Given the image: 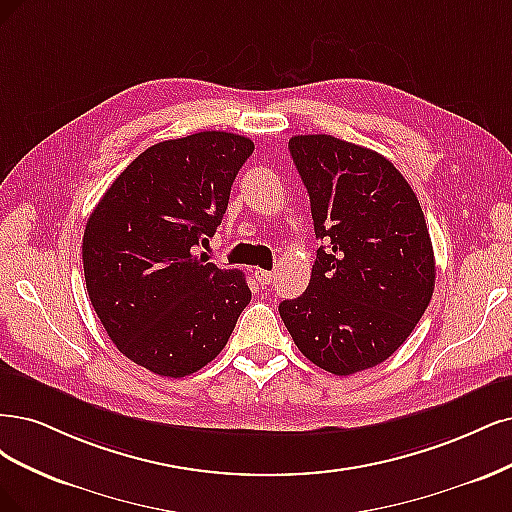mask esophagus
<instances>
[{"label":"esophagus","instance_id":"esophagus-1","mask_svg":"<svg viewBox=\"0 0 512 512\" xmlns=\"http://www.w3.org/2000/svg\"><path fill=\"white\" fill-rule=\"evenodd\" d=\"M255 278L259 280V285H272L274 283V278H276V270H261V268H257L255 270Z\"/></svg>","mask_w":512,"mask_h":512}]
</instances>
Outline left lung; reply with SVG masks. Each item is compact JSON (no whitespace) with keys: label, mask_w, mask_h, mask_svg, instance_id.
Returning a JSON list of instances; mask_svg holds the SVG:
<instances>
[{"label":"left lung","mask_w":512,"mask_h":512,"mask_svg":"<svg viewBox=\"0 0 512 512\" xmlns=\"http://www.w3.org/2000/svg\"><path fill=\"white\" fill-rule=\"evenodd\" d=\"M319 246L306 291L278 306L312 364L349 376L383 364L423 317L436 283L430 229L415 191L370 148L293 136Z\"/></svg>","instance_id":"1"}]
</instances>
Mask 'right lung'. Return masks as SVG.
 <instances>
[{
    "label": "right lung",
    "mask_w": 512,
    "mask_h": 512,
    "mask_svg": "<svg viewBox=\"0 0 512 512\" xmlns=\"http://www.w3.org/2000/svg\"><path fill=\"white\" fill-rule=\"evenodd\" d=\"M253 148L227 131L148 146L87 221L82 266L97 317L127 359L159 376L210 364L251 302L240 270L197 251L221 225Z\"/></svg>",
    "instance_id": "1"
}]
</instances>
